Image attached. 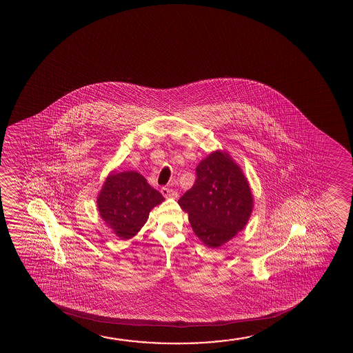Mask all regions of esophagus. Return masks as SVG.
Wrapping results in <instances>:
<instances>
[{
    "mask_svg": "<svg viewBox=\"0 0 353 353\" xmlns=\"http://www.w3.org/2000/svg\"><path fill=\"white\" fill-rule=\"evenodd\" d=\"M161 194L164 195L165 198H176L177 196V193L174 192V189L169 188V187H163Z\"/></svg>",
    "mask_w": 353,
    "mask_h": 353,
    "instance_id": "obj_1",
    "label": "esophagus"
}]
</instances>
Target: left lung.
I'll return each mask as SVG.
<instances>
[{"mask_svg": "<svg viewBox=\"0 0 353 353\" xmlns=\"http://www.w3.org/2000/svg\"><path fill=\"white\" fill-rule=\"evenodd\" d=\"M196 179L179 198L196 236L208 247L222 246L241 232L253 198L246 177L227 153L214 152L196 166Z\"/></svg>", "mask_w": 353, "mask_h": 353, "instance_id": "left-lung-1", "label": "left lung"}]
</instances>
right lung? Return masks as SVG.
I'll use <instances>...</instances> for the list:
<instances>
[{"instance_id":"obj_1","label":"right lung","mask_w":353,"mask_h":353,"mask_svg":"<svg viewBox=\"0 0 353 353\" xmlns=\"http://www.w3.org/2000/svg\"><path fill=\"white\" fill-rule=\"evenodd\" d=\"M164 196L135 171L112 174L97 198L102 219L121 239H130L145 225L150 210Z\"/></svg>"}]
</instances>
